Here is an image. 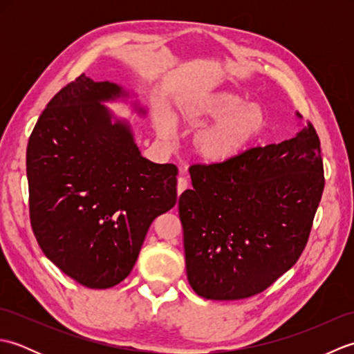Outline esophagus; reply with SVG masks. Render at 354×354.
Segmentation results:
<instances>
[{"label": "esophagus", "instance_id": "34e87169", "mask_svg": "<svg viewBox=\"0 0 354 354\" xmlns=\"http://www.w3.org/2000/svg\"><path fill=\"white\" fill-rule=\"evenodd\" d=\"M187 187H189V183H187V179L185 178H178V184H176V192H178V196L179 194H181Z\"/></svg>", "mask_w": 354, "mask_h": 354}]
</instances>
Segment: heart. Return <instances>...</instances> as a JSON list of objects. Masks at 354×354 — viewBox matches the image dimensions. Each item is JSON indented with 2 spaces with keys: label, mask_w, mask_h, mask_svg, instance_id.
<instances>
[{
  "label": "heart",
  "mask_w": 354,
  "mask_h": 354,
  "mask_svg": "<svg viewBox=\"0 0 354 354\" xmlns=\"http://www.w3.org/2000/svg\"><path fill=\"white\" fill-rule=\"evenodd\" d=\"M175 117L192 127L212 123L194 135V156L207 164L232 161L257 141L266 131L268 115L259 103H245L232 91L217 89L183 97L175 104ZM156 132L169 138L171 124L161 111L153 115Z\"/></svg>",
  "instance_id": "obj_1"
}]
</instances>
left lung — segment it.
Returning <instances> with one entry per match:
<instances>
[{
  "label": "left lung",
  "mask_w": 354,
  "mask_h": 354,
  "mask_svg": "<svg viewBox=\"0 0 354 354\" xmlns=\"http://www.w3.org/2000/svg\"><path fill=\"white\" fill-rule=\"evenodd\" d=\"M190 178L193 189L179 196L178 208L187 278L199 297H252L295 265L324 190L310 123L290 140L225 164L192 165Z\"/></svg>",
  "instance_id": "8db88e82"
}]
</instances>
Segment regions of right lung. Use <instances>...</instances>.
<instances>
[{"instance_id":"1","label":"right lung","mask_w":354,"mask_h":354,"mask_svg":"<svg viewBox=\"0 0 354 354\" xmlns=\"http://www.w3.org/2000/svg\"><path fill=\"white\" fill-rule=\"evenodd\" d=\"M137 94L82 74L48 102L27 146L30 221L41 250L91 289L123 281L150 223L176 204L173 164L141 155L129 122L104 103ZM131 108L146 117L135 99Z\"/></svg>"}]
</instances>
